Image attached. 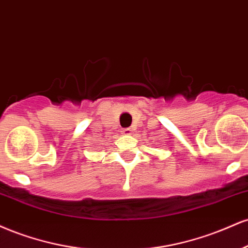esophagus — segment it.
I'll use <instances>...</instances> for the list:
<instances>
[{
  "label": "esophagus",
  "instance_id": "esophagus-1",
  "mask_svg": "<svg viewBox=\"0 0 248 248\" xmlns=\"http://www.w3.org/2000/svg\"><path fill=\"white\" fill-rule=\"evenodd\" d=\"M131 132H132V130L129 129V127H127V129L122 130V135H124V136H130Z\"/></svg>",
  "mask_w": 248,
  "mask_h": 248
}]
</instances>
